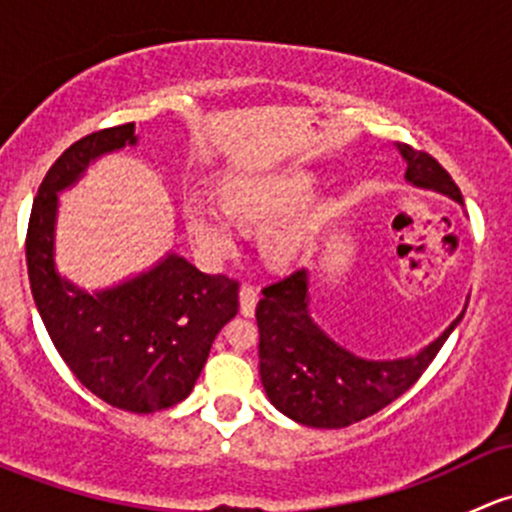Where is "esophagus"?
I'll use <instances>...</instances> for the list:
<instances>
[{
	"label": "esophagus",
	"instance_id": "1",
	"mask_svg": "<svg viewBox=\"0 0 512 512\" xmlns=\"http://www.w3.org/2000/svg\"><path fill=\"white\" fill-rule=\"evenodd\" d=\"M257 297H260V289L255 285H242L240 287V312L245 314V317H252L255 314V307H257Z\"/></svg>",
	"mask_w": 512,
	"mask_h": 512
}]
</instances>
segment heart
<instances>
[{
	"label": "heart",
	"mask_w": 512,
	"mask_h": 512,
	"mask_svg": "<svg viewBox=\"0 0 512 512\" xmlns=\"http://www.w3.org/2000/svg\"><path fill=\"white\" fill-rule=\"evenodd\" d=\"M309 180L302 175H289V178H265L237 183L227 190V208L237 220L250 225H267L272 220L287 213L294 203L309 193ZM185 225L195 245L208 257H223L235 247V230L232 220L205 195H193L185 203ZM302 237V223H287L275 227L265 240L267 257L275 262H285L292 257L294 247Z\"/></svg>",
	"instance_id": "obj_1"
}]
</instances>
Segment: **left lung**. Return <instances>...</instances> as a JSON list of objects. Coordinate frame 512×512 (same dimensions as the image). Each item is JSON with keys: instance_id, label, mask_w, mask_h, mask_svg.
Segmentation results:
<instances>
[{"instance_id": "obj_1", "label": "left lung", "mask_w": 512, "mask_h": 512, "mask_svg": "<svg viewBox=\"0 0 512 512\" xmlns=\"http://www.w3.org/2000/svg\"><path fill=\"white\" fill-rule=\"evenodd\" d=\"M399 153L406 160L409 183L463 203L461 190L436 158L406 143H399ZM255 317L260 327V379L267 399L304 426L344 428L406 394L441 352L463 314L416 356L361 359L312 322L307 272L297 270L262 289Z\"/></svg>"}]
</instances>
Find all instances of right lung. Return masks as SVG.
<instances>
[{
    "instance_id": "right-lung-1",
    "label": "right lung",
    "mask_w": 512,
    "mask_h": 512,
    "mask_svg": "<svg viewBox=\"0 0 512 512\" xmlns=\"http://www.w3.org/2000/svg\"><path fill=\"white\" fill-rule=\"evenodd\" d=\"M133 146V123L89 133L66 148L36 193L27 230L29 285L36 309L76 379L106 404L153 414L193 391L220 329L240 309V282L205 275L170 252L153 270L89 294L54 267L59 190L91 160Z\"/></svg>"
}]
</instances>
